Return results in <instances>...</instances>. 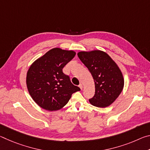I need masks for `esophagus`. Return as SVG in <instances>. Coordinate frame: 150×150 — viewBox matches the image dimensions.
I'll list each match as a JSON object with an SVG mask.
<instances>
[{
  "label": "esophagus",
  "mask_w": 150,
  "mask_h": 150,
  "mask_svg": "<svg viewBox=\"0 0 150 150\" xmlns=\"http://www.w3.org/2000/svg\"><path fill=\"white\" fill-rule=\"evenodd\" d=\"M79 88H81V90H82V89H83V85H82V84H81H81H80L79 85Z\"/></svg>",
  "instance_id": "esophagus-1"
}]
</instances>
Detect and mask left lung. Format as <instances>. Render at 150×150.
I'll use <instances>...</instances> for the list:
<instances>
[{
  "mask_svg": "<svg viewBox=\"0 0 150 150\" xmlns=\"http://www.w3.org/2000/svg\"><path fill=\"white\" fill-rule=\"evenodd\" d=\"M77 55L89 70L95 81V94L89 99V103L100 108L110 106L124 88L123 75L118 65L101 50L81 51Z\"/></svg>",
  "mask_w": 150,
  "mask_h": 150,
  "instance_id": "8db88e82",
  "label": "left lung"
}]
</instances>
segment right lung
Here are the masks:
<instances>
[{"label":"right lung","instance_id":"obj_1","mask_svg":"<svg viewBox=\"0 0 150 150\" xmlns=\"http://www.w3.org/2000/svg\"><path fill=\"white\" fill-rule=\"evenodd\" d=\"M76 54L73 50L55 47L30 65L26 74V85L32 99L40 107L55 111L66 105L73 93L79 91L62 69Z\"/></svg>","mask_w":150,"mask_h":150}]
</instances>
